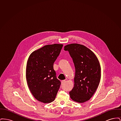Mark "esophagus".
<instances>
[{
	"mask_svg": "<svg viewBox=\"0 0 121 121\" xmlns=\"http://www.w3.org/2000/svg\"><path fill=\"white\" fill-rule=\"evenodd\" d=\"M66 82V81L65 80H62L61 81V83L62 84H64L65 82Z\"/></svg>",
	"mask_w": 121,
	"mask_h": 121,
	"instance_id": "obj_1",
	"label": "esophagus"
}]
</instances>
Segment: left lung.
Returning <instances> with one entry per match:
<instances>
[{
	"instance_id": "8db88e82",
	"label": "left lung",
	"mask_w": 121,
	"mask_h": 121,
	"mask_svg": "<svg viewBox=\"0 0 121 121\" xmlns=\"http://www.w3.org/2000/svg\"><path fill=\"white\" fill-rule=\"evenodd\" d=\"M72 58L75 68L74 85L69 92L71 98L83 103L96 92L101 79V67L98 58L84 45L72 43L64 46Z\"/></svg>"
}]
</instances>
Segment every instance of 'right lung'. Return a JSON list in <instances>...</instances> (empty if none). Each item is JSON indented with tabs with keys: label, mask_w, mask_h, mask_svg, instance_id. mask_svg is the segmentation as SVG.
<instances>
[{
	"label": "right lung",
	"mask_w": 121,
	"mask_h": 121,
	"mask_svg": "<svg viewBox=\"0 0 121 121\" xmlns=\"http://www.w3.org/2000/svg\"><path fill=\"white\" fill-rule=\"evenodd\" d=\"M63 46H43L33 52L27 61L26 77L29 89L37 100L44 104L55 100L61 85L53 65Z\"/></svg>",
	"instance_id": "right-lung-1"
}]
</instances>
